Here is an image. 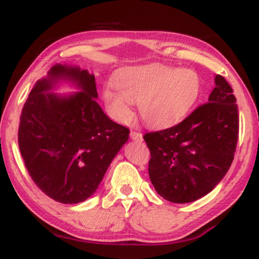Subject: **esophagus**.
<instances>
[{
  "instance_id": "1",
  "label": "esophagus",
  "mask_w": 259,
  "mask_h": 259,
  "mask_svg": "<svg viewBox=\"0 0 259 259\" xmlns=\"http://www.w3.org/2000/svg\"><path fill=\"white\" fill-rule=\"evenodd\" d=\"M130 138H132L134 141H142V134L139 132H132L130 133Z\"/></svg>"
}]
</instances>
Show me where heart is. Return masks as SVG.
<instances>
[{
	"mask_svg": "<svg viewBox=\"0 0 259 259\" xmlns=\"http://www.w3.org/2000/svg\"><path fill=\"white\" fill-rule=\"evenodd\" d=\"M116 89L107 86V107L118 119L133 117V102L139 103L142 120L153 127H169L189 114L201 92V79L191 69L179 70L150 64L123 70L115 78Z\"/></svg>",
	"mask_w": 259,
	"mask_h": 259,
	"instance_id": "obj_1",
	"label": "heart"
}]
</instances>
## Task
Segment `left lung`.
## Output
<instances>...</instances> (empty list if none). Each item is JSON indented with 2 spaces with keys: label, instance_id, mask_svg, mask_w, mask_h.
<instances>
[{
  "label": "left lung",
  "instance_id": "obj_1",
  "mask_svg": "<svg viewBox=\"0 0 259 259\" xmlns=\"http://www.w3.org/2000/svg\"><path fill=\"white\" fill-rule=\"evenodd\" d=\"M203 103L177 125L147 133L148 175L157 194L187 203L209 194L230 168L239 139V109L222 75Z\"/></svg>",
  "mask_w": 259,
  "mask_h": 259
}]
</instances>
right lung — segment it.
Listing matches in <instances>:
<instances>
[{"label": "right lung", "instance_id": "1", "mask_svg": "<svg viewBox=\"0 0 259 259\" xmlns=\"http://www.w3.org/2000/svg\"><path fill=\"white\" fill-rule=\"evenodd\" d=\"M82 90L69 97L50 93L59 79ZM94 74L56 64L29 94L18 130V145L32 181L61 203H79L94 194L109 164L129 139L96 102Z\"/></svg>", "mask_w": 259, "mask_h": 259}]
</instances>
